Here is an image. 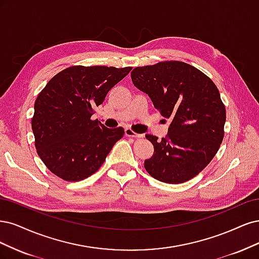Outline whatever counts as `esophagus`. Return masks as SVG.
Listing matches in <instances>:
<instances>
[{
	"label": "esophagus",
	"instance_id": "esophagus-1",
	"mask_svg": "<svg viewBox=\"0 0 259 259\" xmlns=\"http://www.w3.org/2000/svg\"><path fill=\"white\" fill-rule=\"evenodd\" d=\"M124 133H126L127 137H131V138H143L144 137V135H140V133L135 132L130 128H127L126 130H124Z\"/></svg>",
	"mask_w": 259,
	"mask_h": 259
}]
</instances>
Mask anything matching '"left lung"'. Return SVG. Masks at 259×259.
I'll use <instances>...</instances> for the list:
<instances>
[{
  "instance_id": "obj_1",
  "label": "left lung",
  "mask_w": 259,
  "mask_h": 259,
  "mask_svg": "<svg viewBox=\"0 0 259 259\" xmlns=\"http://www.w3.org/2000/svg\"><path fill=\"white\" fill-rule=\"evenodd\" d=\"M131 79L156 110L171 119L165 138L159 141L146 135L155 148L144 162L146 171L169 184L195 178L211 162L224 139L226 110L218 87L201 71L181 61L138 66Z\"/></svg>"
}]
</instances>
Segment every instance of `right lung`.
I'll return each mask as SVG.
<instances>
[{
	"label": "right lung",
	"instance_id": "obj_1",
	"mask_svg": "<svg viewBox=\"0 0 259 259\" xmlns=\"http://www.w3.org/2000/svg\"><path fill=\"white\" fill-rule=\"evenodd\" d=\"M132 68L71 66L47 82L34 103L32 130L39 158L64 181L77 182L97 172L114 144L123 137L121 127L106 128L91 116Z\"/></svg>",
	"mask_w": 259,
	"mask_h": 259
}]
</instances>
